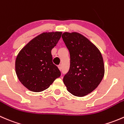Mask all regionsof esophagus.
I'll return each instance as SVG.
<instances>
[{
	"mask_svg": "<svg viewBox=\"0 0 124 124\" xmlns=\"http://www.w3.org/2000/svg\"><path fill=\"white\" fill-rule=\"evenodd\" d=\"M58 68H59V69L60 71H62V65H58Z\"/></svg>",
	"mask_w": 124,
	"mask_h": 124,
	"instance_id": "34e87169",
	"label": "esophagus"
}]
</instances>
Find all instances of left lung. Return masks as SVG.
I'll return each mask as SVG.
<instances>
[{"label":"left lung","instance_id":"8db88e82","mask_svg":"<svg viewBox=\"0 0 124 124\" xmlns=\"http://www.w3.org/2000/svg\"><path fill=\"white\" fill-rule=\"evenodd\" d=\"M62 38L70 52V67L63 83L68 92L84 97L99 85L104 75L102 55L89 40L77 32H65Z\"/></svg>","mask_w":124,"mask_h":124}]
</instances>
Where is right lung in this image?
I'll use <instances>...</instances> for the list:
<instances>
[{"instance_id":"add662e5","label":"right lung","mask_w":124,"mask_h":124,"mask_svg":"<svg viewBox=\"0 0 124 124\" xmlns=\"http://www.w3.org/2000/svg\"><path fill=\"white\" fill-rule=\"evenodd\" d=\"M61 32L42 33L31 40L19 52L16 60V72L18 79L32 92L48 88L61 71L52 62V48L56 46Z\"/></svg>"}]
</instances>
